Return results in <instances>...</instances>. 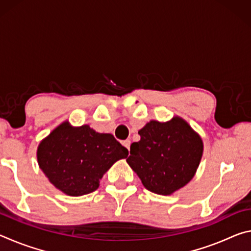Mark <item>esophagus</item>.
I'll use <instances>...</instances> for the list:
<instances>
[{"label":"esophagus","mask_w":251,"mask_h":251,"mask_svg":"<svg viewBox=\"0 0 251 251\" xmlns=\"http://www.w3.org/2000/svg\"><path fill=\"white\" fill-rule=\"evenodd\" d=\"M122 144H123V146L126 147L127 150L129 151V147H130V141H129V139H126V141H123Z\"/></svg>","instance_id":"34e87169"}]
</instances>
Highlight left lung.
<instances>
[{
  "label": "left lung",
  "mask_w": 251,
  "mask_h": 251,
  "mask_svg": "<svg viewBox=\"0 0 251 251\" xmlns=\"http://www.w3.org/2000/svg\"><path fill=\"white\" fill-rule=\"evenodd\" d=\"M141 141L130 145L126 159L146 189L172 195L188 184L201 163L203 144L182 118L151 121L138 131Z\"/></svg>",
  "instance_id": "obj_1"
}]
</instances>
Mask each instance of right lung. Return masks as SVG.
Here are the masks:
<instances>
[{"instance_id":"obj_1","label":"right lung","mask_w":251,"mask_h":251,"mask_svg":"<svg viewBox=\"0 0 251 251\" xmlns=\"http://www.w3.org/2000/svg\"><path fill=\"white\" fill-rule=\"evenodd\" d=\"M128 151L112 134L88 125L62 123L37 147L39 166L49 180L69 196H83L99 188L104 174Z\"/></svg>"}]
</instances>
